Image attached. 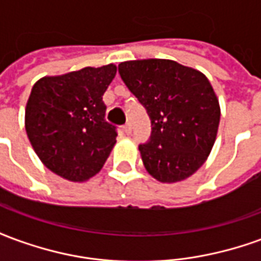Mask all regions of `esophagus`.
Masks as SVG:
<instances>
[{
    "mask_svg": "<svg viewBox=\"0 0 261 261\" xmlns=\"http://www.w3.org/2000/svg\"><path fill=\"white\" fill-rule=\"evenodd\" d=\"M123 130H124V133L127 134V136H128V134H131V130H133V127H131V123H127V124H124Z\"/></svg>",
    "mask_w": 261,
    "mask_h": 261,
    "instance_id": "1",
    "label": "esophagus"
}]
</instances>
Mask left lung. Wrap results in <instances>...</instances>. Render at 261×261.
<instances>
[{"instance_id":"1","label":"left lung","mask_w":261,"mask_h":261,"mask_svg":"<svg viewBox=\"0 0 261 261\" xmlns=\"http://www.w3.org/2000/svg\"><path fill=\"white\" fill-rule=\"evenodd\" d=\"M119 74L151 119V137L138 145L148 173L162 183L192 176L213 149L221 117L207 76L162 59L124 61Z\"/></svg>"}]
</instances>
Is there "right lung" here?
Segmentation results:
<instances>
[{"label":"right lung","instance_id":"right-lung-1","mask_svg":"<svg viewBox=\"0 0 261 261\" xmlns=\"http://www.w3.org/2000/svg\"><path fill=\"white\" fill-rule=\"evenodd\" d=\"M117 67H86L33 85L25 110L32 147L46 168L71 181L102 169L116 144V125L105 120L102 96Z\"/></svg>","mask_w":261,"mask_h":261}]
</instances>
